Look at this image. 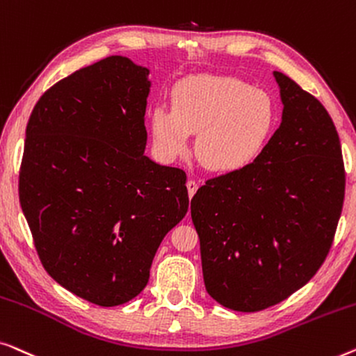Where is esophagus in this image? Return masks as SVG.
<instances>
[{"label": "esophagus", "instance_id": "34e87169", "mask_svg": "<svg viewBox=\"0 0 356 356\" xmlns=\"http://www.w3.org/2000/svg\"><path fill=\"white\" fill-rule=\"evenodd\" d=\"M187 190H188V197L192 198L193 195H195V192H197V190H198V184L195 182V180H192V179L187 180Z\"/></svg>", "mask_w": 356, "mask_h": 356}]
</instances>
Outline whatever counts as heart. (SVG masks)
Segmentation results:
<instances>
[{
    "instance_id": "b5f03b06",
    "label": "heart",
    "mask_w": 356,
    "mask_h": 356,
    "mask_svg": "<svg viewBox=\"0 0 356 356\" xmlns=\"http://www.w3.org/2000/svg\"><path fill=\"white\" fill-rule=\"evenodd\" d=\"M276 108L271 97L234 77L193 76L174 88L172 109L154 108L149 130L159 156L172 161L188 149L204 166L232 174L257 161L271 140Z\"/></svg>"
}]
</instances>
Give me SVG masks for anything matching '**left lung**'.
I'll list each match as a JSON object with an SVG mask.
<instances>
[{
    "instance_id": "obj_1",
    "label": "left lung",
    "mask_w": 356,
    "mask_h": 356,
    "mask_svg": "<svg viewBox=\"0 0 356 356\" xmlns=\"http://www.w3.org/2000/svg\"><path fill=\"white\" fill-rule=\"evenodd\" d=\"M280 126L257 161L207 180L190 213L207 292L234 312L282 302L326 259L342 213L345 172L326 108L274 71Z\"/></svg>"
}]
</instances>
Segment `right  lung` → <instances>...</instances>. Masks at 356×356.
Instances as JSON below:
<instances>
[{
  "label": "right lung",
  "instance_id": "right-lung-1",
  "mask_svg": "<svg viewBox=\"0 0 356 356\" xmlns=\"http://www.w3.org/2000/svg\"><path fill=\"white\" fill-rule=\"evenodd\" d=\"M148 76L126 56L79 69L43 93L26 129L19 200L40 261L99 307L147 287L188 209L182 169L145 156Z\"/></svg>",
  "mask_w": 356,
  "mask_h": 356
}]
</instances>
